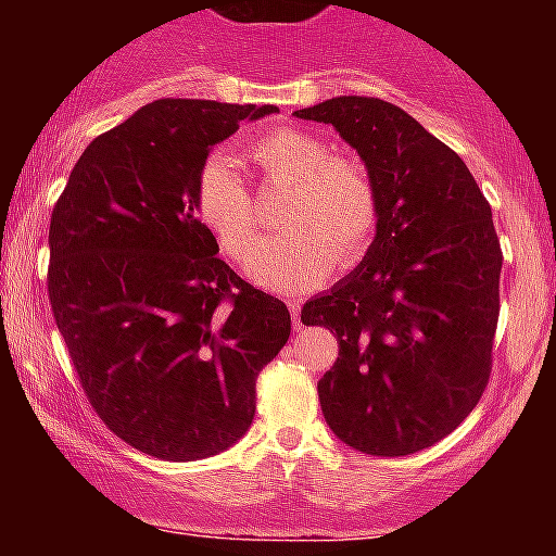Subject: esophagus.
<instances>
[{
  "instance_id": "esophagus-1",
  "label": "esophagus",
  "mask_w": 556,
  "mask_h": 556,
  "mask_svg": "<svg viewBox=\"0 0 556 556\" xmlns=\"http://www.w3.org/2000/svg\"><path fill=\"white\" fill-rule=\"evenodd\" d=\"M287 308H290V316H292V327L295 329H300L303 327V324H300V300H287Z\"/></svg>"
}]
</instances>
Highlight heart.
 <instances>
[{
	"instance_id": "1",
	"label": "heart",
	"mask_w": 556,
	"mask_h": 556,
	"mask_svg": "<svg viewBox=\"0 0 556 556\" xmlns=\"http://www.w3.org/2000/svg\"><path fill=\"white\" fill-rule=\"evenodd\" d=\"M251 159L271 180L290 182L287 229L264 240L245 261L253 282L274 292L314 290L337 264L366 256L381 219L379 188L361 159L329 151L327 140L300 127H271L251 143ZM198 214L232 258L258 238L251 188L232 156H212L198 175Z\"/></svg>"
}]
</instances>
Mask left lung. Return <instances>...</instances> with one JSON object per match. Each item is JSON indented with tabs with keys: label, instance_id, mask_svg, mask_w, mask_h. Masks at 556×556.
Masks as SVG:
<instances>
[{
	"label": "left lung",
	"instance_id": "1",
	"mask_svg": "<svg viewBox=\"0 0 556 556\" xmlns=\"http://www.w3.org/2000/svg\"><path fill=\"white\" fill-rule=\"evenodd\" d=\"M295 117L334 127L379 188L366 258L300 321L334 331L318 381L337 439L376 457L437 444L468 418L491 376L502 248L470 169L400 106L337 96Z\"/></svg>",
	"mask_w": 556,
	"mask_h": 556
}]
</instances>
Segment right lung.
Masks as SVG:
<instances>
[{
    "label": "right lung",
    "mask_w": 556,
    "mask_h": 556,
    "mask_svg": "<svg viewBox=\"0 0 556 556\" xmlns=\"http://www.w3.org/2000/svg\"><path fill=\"white\" fill-rule=\"evenodd\" d=\"M277 106L159 99L88 143L49 225V300L99 418L146 455L232 446L290 311L222 261L198 175L242 119Z\"/></svg>",
    "instance_id": "add662e5"
}]
</instances>
